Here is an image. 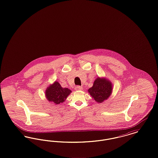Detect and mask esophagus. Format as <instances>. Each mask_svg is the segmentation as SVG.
Segmentation results:
<instances>
[{"label": "esophagus", "mask_w": 158, "mask_h": 158, "mask_svg": "<svg viewBox=\"0 0 158 158\" xmlns=\"http://www.w3.org/2000/svg\"><path fill=\"white\" fill-rule=\"evenodd\" d=\"M75 89L76 90H82V87L81 86H77L76 87H75Z\"/></svg>", "instance_id": "1"}]
</instances>
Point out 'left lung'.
Segmentation results:
<instances>
[{
	"label": "left lung",
	"mask_w": 158,
	"mask_h": 158,
	"mask_svg": "<svg viewBox=\"0 0 158 158\" xmlns=\"http://www.w3.org/2000/svg\"><path fill=\"white\" fill-rule=\"evenodd\" d=\"M111 82L106 79L98 77L94 83L93 86L88 89V92L97 102H102L108 98L112 92Z\"/></svg>",
	"instance_id": "obj_1"
}]
</instances>
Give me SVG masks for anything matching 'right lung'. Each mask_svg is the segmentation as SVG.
I'll return each instance as SVG.
<instances>
[{"mask_svg": "<svg viewBox=\"0 0 158 158\" xmlns=\"http://www.w3.org/2000/svg\"><path fill=\"white\" fill-rule=\"evenodd\" d=\"M71 92L68 88H62L58 82H55L45 90V96L48 101L59 104L65 101Z\"/></svg>", "mask_w": 158, "mask_h": 158, "instance_id": "add662e5", "label": "right lung"}]
</instances>
